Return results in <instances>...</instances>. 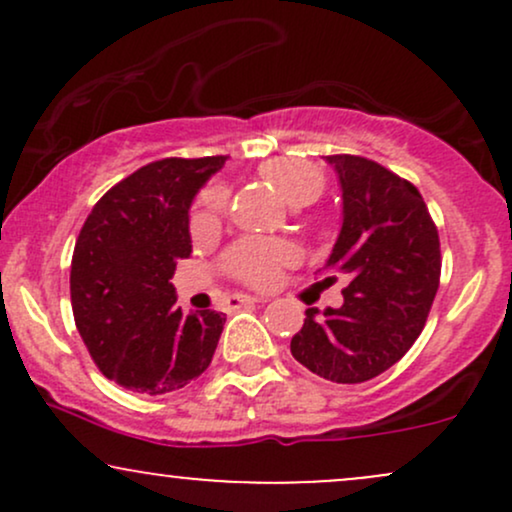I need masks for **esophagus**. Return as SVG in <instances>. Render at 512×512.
I'll return each mask as SVG.
<instances>
[{"label":"esophagus","instance_id":"1","mask_svg":"<svg viewBox=\"0 0 512 512\" xmlns=\"http://www.w3.org/2000/svg\"><path fill=\"white\" fill-rule=\"evenodd\" d=\"M267 298H257V296H248V293H233L231 298H228V305L231 308H240V305H248V303H264Z\"/></svg>","mask_w":512,"mask_h":512}]
</instances>
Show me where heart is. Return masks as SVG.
I'll list each match as a JSON object with an SVG mask.
<instances>
[{
    "label": "heart",
    "instance_id": "b5f03b06",
    "mask_svg": "<svg viewBox=\"0 0 512 512\" xmlns=\"http://www.w3.org/2000/svg\"><path fill=\"white\" fill-rule=\"evenodd\" d=\"M260 175L279 192L291 207L308 204L320 195L322 173L310 163L298 158H272L260 166ZM228 207V190L223 185H211L202 192L192 214V231L202 233L216 226ZM296 257V248L284 240L243 238L223 255V269L250 286H269L276 281L281 267Z\"/></svg>",
    "mask_w": 512,
    "mask_h": 512
}]
</instances>
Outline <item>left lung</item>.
Here are the masks:
<instances>
[{"label": "left lung", "instance_id": "obj_1", "mask_svg": "<svg viewBox=\"0 0 512 512\" xmlns=\"http://www.w3.org/2000/svg\"><path fill=\"white\" fill-rule=\"evenodd\" d=\"M339 175L344 221L325 284L346 276L342 308L305 310L291 354L332 383L385 373L419 339L440 284V240L421 192L363 156H325Z\"/></svg>", "mask_w": 512, "mask_h": 512}]
</instances>
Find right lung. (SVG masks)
Masks as SVG:
<instances>
[{
    "label": "right lung",
    "mask_w": 512,
    "mask_h": 512,
    "mask_svg": "<svg viewBox=\"0 0 512 512\" xmlns=\"http://www.w3.org/2000/svg\"><path fill=\"white\" fill-rule=\"evenodd\" d=\"M226 156L161 158L98 199L74 245L76 330L108 380L146 395L180 390L209 368L226 315H182L170 276L190 257V211Z\"/></svg>",
    "instance_id": "add662e5"
}]
</instances>
